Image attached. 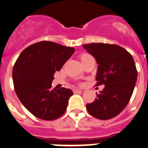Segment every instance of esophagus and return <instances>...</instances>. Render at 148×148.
I'll list each match as a JSON object with an SVG mask.
<instances>
[{
  "label": "esophagus",
  "instance_id": "esophagus-1",
  "mask_svg": "<svg viewBox=\"0 0 148 148\" xmlns=\"http://www.w3.org/2000/svg\"><path fill=\"white\" fill-rule=\"evenodd\" d=\"M73 91L74 94H77L79 93V92H82V90H80V89H74Z\"/></svg>",
  "mask_w": 148,
  "mask_h": 148
}]
</instances>
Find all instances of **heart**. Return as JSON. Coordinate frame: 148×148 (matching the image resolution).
I'll return each mask as SVG.
<instances>
[{"instance_id":"1","label":"heart","mask_w":148,"mask_h":148,"mask_svg":"<svg viewBox=\"0 0 148 148\" xmlns=\"http://www.w3.org/2000/svg\"><path fill=\"white\" fill-rule=\"evenodd\" d=\"M90 57H91V55L88 54V53H84V54L81 55V57H80V59H81L82 62H83V61H85V60L88 59V58H90Z\"/></svg>"}]
</instances>
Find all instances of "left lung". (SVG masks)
<instances>
[{
    "label": "left lung",
    "mask_w": 148,
    "mask_h": 148,
    "mask_svg": "<svg viewBox=\"0 0 148 148\" xmlns=\"http://www.w3.org/2000/svg\"><path fill=\"white\" fill-rule=\"evenodd\" d=\"M83 47L98 64L96 85H105L95 101L86 104V108L97 119H112L124 110L132 95L138 77L135 61L119 45L91 43L83 45Z\"/></svg>",
    "instance_id": "1"
}]
</instances>
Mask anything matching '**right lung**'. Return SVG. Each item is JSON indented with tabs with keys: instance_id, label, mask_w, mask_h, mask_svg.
<instances>
[{
	"instance_id": "add662e5",
	"label": "right lung",
	"mask_w": 148,
	"mask_h": 148,
	"mask_svg": "<svg viewBox=\"0 0 148 148\" xmlns=\"http://www.w3.org/2000/svg\"><path fill=\"white\" fill-rule=\"evenodd\" d=\"M75 51L52 41L33 44L19 54L13 69V82L19 101L39 119L54 120L65 113L73 95L69 88H51L53 74Z\"/></svg>"
}]
</instances>
